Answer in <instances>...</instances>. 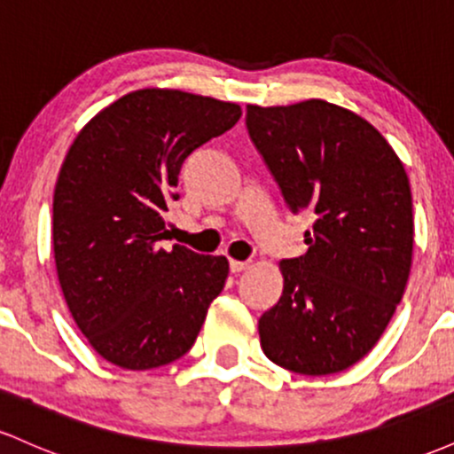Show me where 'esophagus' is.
I'll return each mask as SVG.
<instances>
[{"label": "esophagus", "instance_id": "obj_1", "mask_svg": "<svg viewBox=\"0 0 454 454\" xmlns=\"http://www.w3.org/2000/svg\"><path fill=\"white\" fill-rule=\"evenodd\" d=\"M249 269L247 260H231V270L232 273H241V270Z\"/></svg>", "mask_w": 454, "mask_h": 454}]
</instances>
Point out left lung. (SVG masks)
Returning a JSON list of instances; mask_svg holds the SVG:
<instances>
[{
  "mask_svg": "<svg viewBox=\"0 0 454 454\" xmlns=\"http://www.w3.org/2000/svg\"><path fill=\"white\" fill-rule=\"evenodd\" d=\"M245 126L288 209L316 220L303 256L281 260L284 294L258 322L262 350L303 376L343 372L376 346L408 284V175L372 123L325 100L249 104Z\"/></svg>",
  "mask_w": 454,
  "mask_h": 454,
  "instance_id": "8db88e82",
  "label": "left lung"
}]
</instances>
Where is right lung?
I'll list each match as a JSON object with an SVG mask.
<instances>
[{
    "mask_svg": "<svg viewBox=\"0 0 454 454\" xmlns=\"http://www.w3.org/2000/svg\"><path fill=\"white\" fill-rule=\"evenodd\" d=\"M241 106L176 90L119 98L82 128L53 196V252L66 303L93 350L143 372L194 346L228 260L161 247L187 155L231 129Z\"/></svg>",
    "mask_w": 454,
    "mask_h": 454,
    "instance_id": "add662e5",
    "label": "right lung"
}]
</instances>
